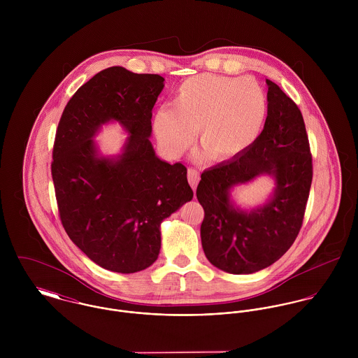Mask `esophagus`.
Returning a JSON list of instances; mask_svg holds the SVG:
<instances>
[{
  "mask_svg": "<svg viewBox=\"0 0 358 358\" xmlns=\"http://www.w3.org/2000/svg\"><path fill=\"white\" fill-rule=\"evenodd\" d=\"M187 179H189V183H190V186L193 187V190H196V187H197V185H199V180H200V173L197 172V169L189 168V171H187Z\"/></svg>",
  "mask_w": 358,
  "mask_h": 358,
  "instance_id": "34e87169",
  "label": "esophagus"
}]
</instances>
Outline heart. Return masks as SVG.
<instances>
[{
  "instance_id": "obj_1",
  "label": "heart",
  "mask_w": 358,
  "mask_h": 358,
  "mask_svg": "<svg viewBox=\"0 0 358 358\" xmlns=\"http://www.w3.org/2000/svg\"><path fill=\"white\" fill-rule=\"evenodd\" d=\"M267 99L252 78L200 74L185 80L172 106L154 113L153 128L161 146L172 155L194 142L210 161H227L252 146L263 128Z\"/></svg>"
}]
</instances>
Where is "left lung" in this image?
Instances as JSON below:
<instances>
[{
    "mask_svg": "<svg viewBox=\"0 0 358 358\" xmlns=\"http://www.w3.org/2000/svg\"><path fill=\"white\" fill-rule=\"evenodd\" d=\"M267 117L250 149L201 173L197 199L204 208L201 243L206 259L231 274H251L284 255L303 223L313 179L305 121L295 102L266 80ZM276 182L266 204L245 211L229 200V190L256 176Z\"/></svg>",
    "mask_w": 358,
    "mask_h": 358,
    "instance_id": "8db88e82",
    "label": "left lung"
}]
</instances>
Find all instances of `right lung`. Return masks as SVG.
<instances>
[{"label": "right lung", "mask_w": 358, "mask_h": 358, "mask_svg": "<svg viewBox=\"0 0 358 358\" xmlns=\"http://www.w3.org/2000/svg\"><path fill=\"white\" fill-rule=\"evenodd\" d=\"M162 88L158 74L104 69L77 90L56 129L51 171L62 224L85 255L110 271L152 266L161 222L193 199L186 166L159 159L149 139ZM108 120L130 135L115 157L101 156L92 139Z\"/></svg>", "instance_id": "1"}]
</instances>
